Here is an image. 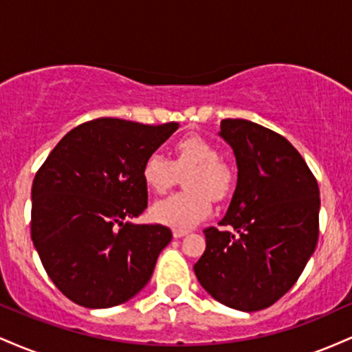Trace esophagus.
Segmentation results:
<instances>
[{
	"mask_svg": "<svg viewBox=\"0 0 352 352\" xmlns=\"http://www.w3.org/2000/svg\"><path fill=\"white\" fill-rule=\"evenodd\" d=\"M187 230H173V238H182L187 235Z\"/></svg>",
	"mask_w": 352,
	"mask_h": 352,
	"instance_id": "obj_1",
	"label": "esophagus"
}]
</instances>
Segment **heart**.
I'll list each match as a JSON object with an SVG mask.
<instances>
[{"label": "heart", "mask_w": 352, "mask_h": 352, "mask_svg": "<svg viewBox=\"0 0 352 352\" xmlns=\"http://www.w3.org/2000/svg\"><path fill=\"white\" fill-rule=\"evenodd\" d=\"M215 145L192 135L175 145V159L151 153L142 165V179L153 193H165L177 179V172L192 167L185 177L187 192L175 193L153 204L151 215L157 223L175 230H190L212 213L213 199L221 200L233 187V172L223 164Z\"/></svg>", "instance_id": "heart-1"}]
</instances>
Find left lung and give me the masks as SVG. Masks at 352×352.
<instances>
[{
	"label": "left lung",
	"instance_id": "obj_1",
	"mask_svg": "<svg viewBox=\"0 0 352 352\" xmlns=\"http://www.w3.org/2000/svg\"><path fill=\"white\" fill-rule=\"evenodd\" d=\"M218 135L236 160V188L221 227L204 230L207 248L193 266L201 288L228 308L260 311L298 281L314 253L319 188L285 137L245 119H225Z\"/></svg>",
	"mask_w": 352,
	"mask_h": 352
}]
</instances>
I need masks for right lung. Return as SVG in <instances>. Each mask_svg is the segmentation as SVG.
<instances>
[{
	"label": "right lung",
	"instance_id": "1",
	"mask_svg": "<svg viewBox=\"0 0 352 352\" xmlns=\"http://www.w3.org/2000/svg\"><path fill=\"white\" fill-rule=\"evenodd\" d=\"M179 129L124 119L80 124L52 148L31 190V238L58 289L84 308L134 298L170 243L164 225H137L147 208L142 165Z\"/></svg>",
	"mask_w": 352,
	"mask_h": 352
}]
</instances>
